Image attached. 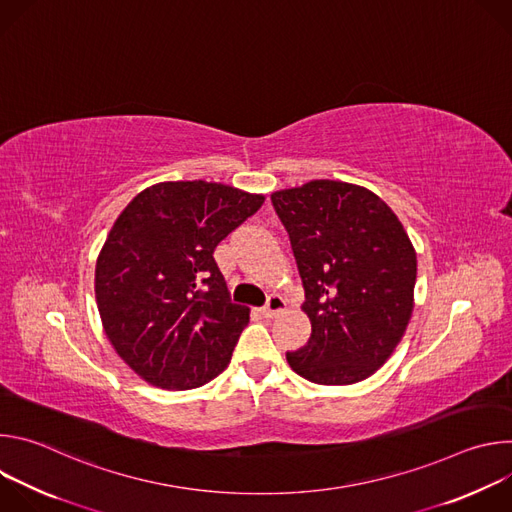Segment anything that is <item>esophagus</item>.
<instances>
[{
    "label": "esophagus",
    "instance_id": "esophagus-1",
    "mask_svg": "<svg viewBox=\"0 0 512 512\" xmlns=\"http://www.w3.org/2000/svg\"><path fill=\"white\" fill-rule=\"evenodd\" d=\"M281 312H285V300L281 296H269L267 304L261 308V314L265 318H275Z\"/></svg>",
    "mask_w": 512,
    "mask_h": 512
}]
</instances>
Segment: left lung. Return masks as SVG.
<instances>
[{
    "mask_svg": "<svg viewBox=\"0 0 512 512\" xmlns=\"http://www.w3.org/2000/svg\"><path fill=\"white\" fill-rule=\"evenodd\" d=\"M304 281L308 344L289 367L316 385L375 375L413 312L417 255L397 214L369 188L312 180L271 194Z\"/></svg>",
    "mask_w": 512,
    "mask_h": 512,
    "instance_id": "8db88e82",
    "label": "left lung"
}]
</instances>
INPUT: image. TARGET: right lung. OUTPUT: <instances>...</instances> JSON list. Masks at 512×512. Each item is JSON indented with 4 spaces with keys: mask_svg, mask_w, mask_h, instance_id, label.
<instances>
[{
    "mask_svg": "<svg viewBox=\"0 0 512 512\" xmlns=\"http://www.w3.org/2000/svg\"><path fill=\"white\" fill-rule=\"evenodd\" d=\"M263 202L218 182H160L117 216L95 298L109 342L143 381L186 391L227 369L249 308L231 302L212 253Z\"/></svg>",
    "mask_w": 512,
    "mask_h": 512,
    "instance_id": "right-lung-1",
    "label": "right lung"
}]
</instances>
